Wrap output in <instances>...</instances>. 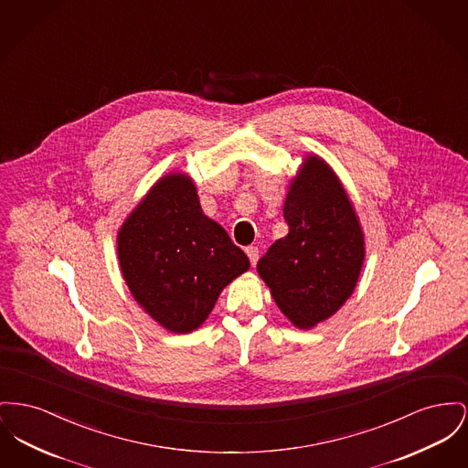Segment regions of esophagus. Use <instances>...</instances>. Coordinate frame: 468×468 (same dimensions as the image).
Segmentation results:
<instances>
[{"label": "esophagus", "mask_w": 468, "mask_h": 468, "mask_svg": "<svg viewBox=\"0 0 468 468\" xmlns=\"http://www.w3.org/2000/svg\"><path fill=\"white\" fill-rule=\"evenodd\" d=\"M246 254L249 256V261H250V265H256V261H258V258H260V250L256 246H249L246 248Z\"/></svg>", "instance_id": "obj_1"}]
</instances>
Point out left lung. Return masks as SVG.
Returning <instances> with one entry per match:
<instances>
[{
  "mask_svg": "<svg viewBox=\"0 0 468 468\" xmlns=\"http://www.w3.org/2000/svg\"><path fill=\"white\" fill-rule=\"evenodd\" d=\"M288 235L258 261L281 313L309 330L350 299L366 258L364 233L341 180L309 154L292 178L282 207Z\"/></svg>",
  "mask_w": 468,
  "mask_h": 468,
  "instance_id": "left-lung-1",
  "label": "left lung"
}]
</instances>
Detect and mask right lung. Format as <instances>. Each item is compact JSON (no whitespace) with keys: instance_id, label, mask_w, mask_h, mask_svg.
Returning a JSON list of instances; mask_svg holds the SVG:
<instances>
[{"instance_id":"add662e5","label":"right lung","mask_w":468,"mask_h":468,"mask_svg":"<svg viewBox=\"0 0 468 468\" xmlns=\"http://www.w3.org/2000/svg\"><path fill=\"white\" fill-rule=\"evenodd\" d=\"M122 275L161 327L187 334L208 318L220 292L248 272L246 252L201 210L193 178H159L116 235Z\"/></svg>"}]
</instances>
